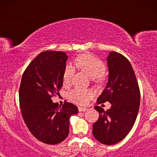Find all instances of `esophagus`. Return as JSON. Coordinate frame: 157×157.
<instances>
[{
    "label": "esophagus",
    "instance_id": "34e87169",
    "mask_svg": "<svg viewBox=\"0 0 157 157\" xmlns=\"http://www.w3.org/2000/svg\"><path fill=\"white\" fill-rule=\"evenodd\" d=\"M88 110V109L86 108H83V107H78V111L80 112H84V111H86Z\"/></svg>",
    "mask_w": 157,
    "mask_h": 157
}]
</instances>
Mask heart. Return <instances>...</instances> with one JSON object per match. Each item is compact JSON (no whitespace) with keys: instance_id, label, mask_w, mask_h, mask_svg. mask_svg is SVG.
<instances>
[{"instance_id":"1","label":"heart","mask_w":157,"mask_h":157,"mask_svg":"<svg viewBox=\"0 0 157 157\" xmlns=\"http://www.w3.org/2000/svg\"><path fill=\"white\" fill-rule=\"evenodd\" d=\"M74 66L82 71L89 77L97 80H99L106 69L104 63L98 58L91 54H83L77 57L74 61ZM74 74V68L73 66H66L63 75V83L65 86L70 85ZM68 96L72 101L84 105L93 96V92L89 89L76 88L72 90Z\"/></svg>"}]
</instances>
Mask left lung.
I'll return each instance as SVG.
<instances>
[{
  "mask_svg": "<svg viewBox=\"0 0 157 157\" xmlns=\"http://www.w3.org/2000/svg\"><path fill=\"white\" fill-rule=\"evenodd\" d=\"M108 82L97 104L109 101L111 108L104 111L96 106L98 119L93 124V135L99 142L115 144L130 132L136 121L140 104V91L132 64L123 55L109 52L106 57Z\"/></svg>",
  "mask_w": 157,
  "mask_h": 157,
  "instance_id": "left-lung-1",
  "label": "left lung"
}]
</instances>
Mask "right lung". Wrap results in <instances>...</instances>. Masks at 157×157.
Masks as SVG:
<instances>
[{
  "instance_id": "add662e5",
  "label": "right lung",
  "mask_w": 157,
  "mask_h": 157,
  "mask_svg": "<svg viewBox=\"0 0 157 157\" xmlns=\"http://www.w3.org/2000/svg\"><path fill=\"white\" fill-rule=\"evenodd\" d=\"M68 56L63 51H44L25 70L19 89L21 113L31 134L47 144L63 141L69 134V119L78 107L66 102L62 106L51 97L59 94Z\"/></svg>"
}]
</instances>
